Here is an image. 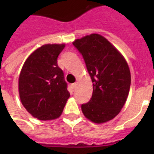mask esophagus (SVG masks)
I'll list each match as a JSON object with an SVG mask.
<instances>
[{
  "instance_id": "1",
  "label": "esophagus",
  "mask_w": 154,
  "mask_h": 154,
  "mask_svg": "<svg viewBox=\"0 0 154 154\" xmlns=\"http://www.w3.org/2000/svg\"><path fill=\"white\" fill-rule=\"evenodd\" d=\"M77 83H73V84H72V88L73 91H74L75 89H76V88H77Z\"/></svg>"
}]
</instances>
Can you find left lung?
Listing matches in <instances>:
<instances>
[{"label": "left lung", "mask_w": 154, "mask_h": 154, "mask_svg": "<svg viewBox=\"0 0 154 154\" xmlns=\"http://www.w3.org/2000/svg\"><path fill=\"white\" fill-rule=\"evenodd\" d=\"M84 58L93 82V95L82 105L85 117L97 124L114 118L129 95L131 76L129 65L120 52L99 34L72 42Z\"/></svg>", "instance_id": "obj_1"}]
</instances>
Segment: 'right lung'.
<instances>
[{
    "mask_svg": "<svg viewBox=\"0 0 154 154\" xmlns=\"http://www.w3.org/2000/svg\"><path fill=\"white\" fill-rule=\"evenodd\" d=\"M65 45H45L25 60L19 77V94L23 106L42 121L61 115L70 94L57 57Z\"/></svg>",
    "mask_w": 154,
    "mask_h": 154,
    "instance_id": "obj_1",
    "label": "right lung"
}]
</instances>
